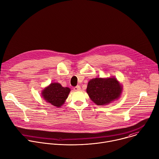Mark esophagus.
<instances>
[{"instance_id": "34e87169", "label": "esophagus", "mask_w": 159, "mask_h": 159, "mask_svg": "<svg viewBox=\"0 0 159 159\" xmlns=\"http://www.w3.org/2000/svg\"><path fill=\"white\" fill-rule=\"evenodd\" d=\"M74 89L75 90H80V85H77L74 87Z\"/></svg>"}]
</instances>
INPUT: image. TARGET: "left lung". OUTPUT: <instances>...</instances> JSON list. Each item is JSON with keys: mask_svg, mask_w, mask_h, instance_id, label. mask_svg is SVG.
Here are the masks:
<instances>
[{"mask_svg": "<svg viewBox=\"0 0 159 159\" xmlns=\"http://www.w3.org/2000/svg\"><path fill=\"white\" fill-rule=\"evenodd\" d=\"M121 91V86L115 78L93 79L89 82L87 87L90 99L99 106L118 99Z\"/></svg>", "mask_w": 159, "mask_h": 159, "instance_id": "obj_1", "label": "left lung"}]
</instances>
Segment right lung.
Returning a JSON list of instances; mask_svg holds the SVG:
<instances>
[{
  "label": "right lung",
  "mask_w": 159,
  "mask_h": 159,
  "mask_svg": "<svg viewBox=\"0 0 159 159\" xmlns=\"http://www.w3.org/2000/svg\"><path fill=\"white\" fill-rule=\"evenodd\" d=\"M70 91L69 88L63 87L58 83H52L43 90L42 96L52 106L60 107L65 102Z\"/></svg>",
  "instance_id": "1"
}]
</instances>
